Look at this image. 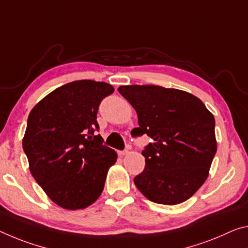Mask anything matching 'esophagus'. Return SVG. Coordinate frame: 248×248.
Here are the masks:
<instances>
[{
    "mask_svg": "<svg viewBox=\"0 0 248 248\" xmlns=\"http://www.w3.org/2000/svg\"><path fill=\"white\" fill-rule=\"evenodd\" d=\"M128 153V150H120L119 151V155H125Z\"/></svg>",
    "mask_w": 248,
    "mask_h": 248,
    "instance_id": "obj_1",
    "label": "esophagus"
}]
</instances>
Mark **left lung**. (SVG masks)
Instances as JSON below:
<instances>
[{
  "mask_svg": "<svg viewBox=\"0 0 248 248\" xmlns=\"http://www.w3.org/2000/svg\"><path fill=\"white\" fill-rule=\"evenodd\" d=\"M138 115L132 137L147 135L144 170L133 179L150 201L175 205L190 199L209 175L216 153L215 119L198 97L155 85L118 88Z\"/></svg>",
  "mask_w": 248,
  "mask_h": 248,
  "instance_id": "1",
  "label": "left lung"
}]
</instances>
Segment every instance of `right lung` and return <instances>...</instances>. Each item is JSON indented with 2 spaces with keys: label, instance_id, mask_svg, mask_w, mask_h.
<instances>
[{
  "label": "right lung",
  "instance_id": "right-lung-1",
  "mask_svg": "<svg viewBox=\"0 0 248 248\" xmlns=\"http://www.w3.org/2000/svg\"><path fill=\"white\" fill-rule=\"evenodd\" d=\"M107 82L76 80L55 89L31 111L23 150L48 198L66 210L99 198L117 153L103 144L97 112L113 93Z\"/></svg>",
  "mask_w": 248,
  "mask_h": 248
}]
</instances>
